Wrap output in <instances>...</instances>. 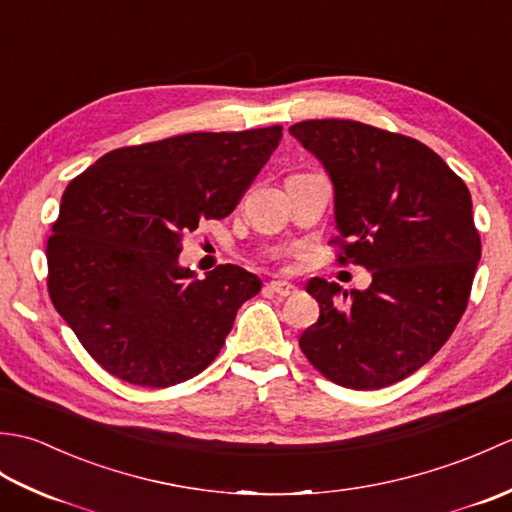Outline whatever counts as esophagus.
<instances>
[{
    "label": "esophagus",
    "instance_id": "esophagus-1",
    "mask_svg": "<svg viewBox=\"0 0 512 512\" xmlns=\"http://www.w3.org/2000/svg\"><path fill=\"white\" fill-rule=\"evenodd\" d=\"M268 288L273 290L275 295H279V297H290V295H295V292H297V288L292 286V284H288V281H270Z\"/></svg>",
    "mask_w": 512,
    "mask_h": 512
}]
</instances>
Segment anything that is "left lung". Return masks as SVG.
Wrapping results in <instances>:
<instances>
[{
    "label": "left lung",
    "instance_id": "obj_1",
    "mask_svg": "<svg viewBox=\"0 0 512 512\" xmlns=\"http://www.w3.org/2000/svg\"><path fill=\"white\" fill-rule=\"evenodd\" d=\"M334 187L341 264L365 266V290L312 277L319 321L301 334L332 383L380 389L407 378L447 343L469 303L480 233L462 178L416 138L356 121L290 127Z\"/></svg>",
    "mask_w": 512,
    "mask_h": 512
}]
</instances>
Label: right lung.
<instances>
[{"label":"right lung","instance_id":"right-lung-1","mask_svg":"<svg viewBox=\"0 0 512 512\" xmlns=\"http://www.w3.org/2000/svg\"><path fill=\"white\" fill-rule=\"evenodd\" d=\"M281 140V125L198 132L114 149L76 176L48 239V292L112 376L171 387L220 354L262 279L226 264L204 279L182 237L231 215Z\"/></svg>","mask_w":512,"mask_h":512}]
</instances>
